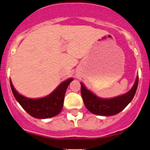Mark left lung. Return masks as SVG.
I'll return each mask as SVG.
<instances>
[{
  "instance_id": "8db88e82",
  "label": "left lung",
  "mask_w": 150,
  "mask_h": 150,
  "mask_svg": "<svg viewBox=\"0 0 150 150\" xmlns=\"http://www.w3.org/2000/svg\"><path fill=\"white\" fill-rule=\"evenodd\" d=\"M138 83L139 76L136 77L133 88L126 94L114 98L102 99L87 89L81 83V96L84 105L91 113L100 116H113L121 112L131 102L136 94Z\"/></svg>"
}]
</instances>
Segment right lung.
<instances>
[{
	"mask_svg": "<svg viewBox=\"0 0 150 150\" xmlns=\"http://www.w3.org/2000/svg\"><path fill=\"white\" fill-rule=\"evenodd\" d=\"M72 78L62 82L48 96L40 99H29L19 94L10 81L11 91L17 101L31 117L36 119H47L59 114L63 108L65 92Z\"/></svg>",
	"mask_w": 150,
	"mask_h": 150,
	"instance_id": "obj_1",
	"label": "right lung"
}]
</instances>
